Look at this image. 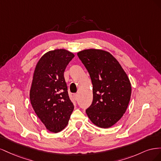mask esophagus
<instances>
[{"instance_id":"1","label":"esophagus","mask_w":161,"mask_h":161,"mask_svg":"<svg viewBox=\"0 0 161 161\" xmlns=\"http://www.w3.org/2000/svg\"><path fill=\"white\" fill-rule=\"evenodd\" d=\"M73 97H74V99L75 100H77L78 99V97H79V95H78V94L75 93V94H74V95H73Z\"/></svg>"}]
</instances>
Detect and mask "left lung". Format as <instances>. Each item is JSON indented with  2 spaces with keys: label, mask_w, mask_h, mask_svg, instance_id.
<instances>
[{
  "label": "left lung",
  "mask_w": 161,
  "mask_h": 161,
  "mask_svg": "<svg viewBox=\"0 0 161 161\" xmlns=\"http://www.w3.org/2000/svg\"><path fill=\"white\" fill-rule=\"evenodd\" d=\"M77 55L92 84L93 99L86 113L97 126L110 128L121 118L128 106L131 92L128 77L108 52L89 49Z\"/></svg>",
  "instance_id": "obj_1"
}]
</instances>
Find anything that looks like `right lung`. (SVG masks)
I'll use <instances>...</instances> for the list:
<instances>
[{"instance_id": "add662e5", "label": "right lung", "mask_w": 161, "mask_h": 161, "mask_svg": "<svg viewBox=\"0 0 161 161\" xmlns=\"http://www.w3.org/2000/svg\"><path fill=\"white\" fill-rule=\"evenodd\" d=\"M74 57L64 49L50 51L40 58L34 70L31 103L47 130L53 133L66 127L74 109L64 77L66 68Z\"/></svg>"}]
</instances>
